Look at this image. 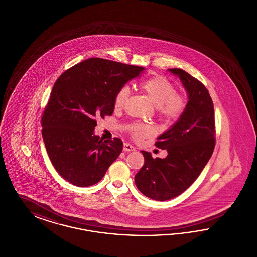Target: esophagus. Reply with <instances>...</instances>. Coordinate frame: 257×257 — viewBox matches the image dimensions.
<instances>
[{
  "instance_id": "obj_1",
  "label": "esophagus",
  "mask_w": 257,
  "mask_h": 257,
  "mask_svg": "<svg viewBox=\"0 0 257 257\" xmlns=\"http://www.w3.org/2000/svg\"><path fill=\"white\" fill-rule=\"evenodd\" d=\"M123 151H125V152L135 151V147L133 146H131L130 144H124L123 145Z\"/></svg>"
}]
</instances>
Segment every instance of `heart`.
<instances>
[{
  "instance_id": "1",
  "label": "heart",
  "mask_w": 257,
  "mask_h": 257,
  "mask_svg": "<svg viewBox=\"0 0 257 257\" xmlns=\"http://www.w3.org/2000/svg\"><path fill=\"white\" fill-rule=\"evenodd\" d=\"M142 88L153 105L157 107L160 114L165 117L177 118L183 111L184 99L175 93V87L167 78L163 76L152 77L142 84ZM129 92L127 86H123L117 91L114 97L115 108H122L129 96ZM154 133L155 130L152 126L142 124H135L133 126V135L137 140L152 136Z\"/></svg>"
}]
</instances>
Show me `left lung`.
I'll return each instance as SVG.
<instances>
[{"mask_svg": "<svg viewBox=\"0 0 257 257\" xmlns=\"http://www.w3.org/2000/svg\"><path fill=\"white\" fill-rule=\"evenodd\" d=\"M178 77L188 102L177 121L157 138L155 146L168 156L153 159L141 151L145 165L135 175L137 188L158 201L174 198L195 182L207 165L215 147L214 105L207 88L182 69H168Z\"/></svg>", "mask_w": 257, "mask_h": 257, "instance_id": "1", "label": "left lung"}]
</instances>
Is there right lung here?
<instances>
[{"label":"right lung","mask_w":257,"mask_h":257,"mask_svg":"<svg viewBox=\"0 0 257 257\" xmlns=\"http://www.w3.org/2000/svg\"><path fill=\"white\" fill-rule=\"evenodd\" d=\"M144 67L91 58L61 74L42 115V138L50 160L63 179L78 187L98 183L121 153L118 138L94 134L95 117L114 110L117 91Z\"/></svg>","instance_id":"obj_1"}]
</instances>
